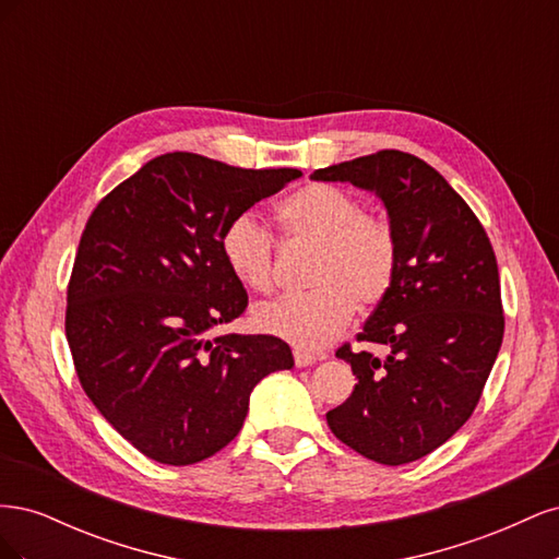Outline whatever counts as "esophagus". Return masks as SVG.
<instances>
[{
    "label": "esophagus",
    "instance_id": "obj_1",
    "mask_svg": "<svg viewBox=\"0 0 559 559\" xmlns=\"http://www.w3.org/2000/svg\"><path fill=\"white\" fill-rule=\"evenodd\" d=\"M294 361H296V366L298 368H306V366H312L314 361H317V357L314 354H308V352H294Z\"/></svg>",
    "mask_w": 559,
    "mask_h": 559
}]
</instances>
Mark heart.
<instances>
[{
	"instance_id": "obj_1",
	"label": "heart",
	"mask_w": 559,
	"mask_h": 559,
	"mask_svg": "<svg viewBox=\"0 0 559 559\" xmlns=\"http://www.w3.org/2000/svg\"><path fill=\"white\" fill-rule=\"evenodd\" d=\"M277 222L289 242L314 245L306 296H284L251 312L259 331L317 352L343 333L357 310H370L392 289L399 263L394 228L366 214L361 202L331 183H308L284 198ZM228 273L251 292L273 286V238L257 216H233L218 238Z\"/></svg>"
}]
</instances>
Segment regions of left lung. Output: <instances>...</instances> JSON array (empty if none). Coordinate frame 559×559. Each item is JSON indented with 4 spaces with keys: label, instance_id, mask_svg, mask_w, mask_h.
<instances>
[{
    "label": "left lung",
    "instance_id": "left-lung-1",
    "mask_svg": "<svg viewBox=\"0 0 559 559\" xmlns=\"http://www.w3.org/2000/svg\"><path fill=\"white\" fill-rule=\"evenodd\" d=\"M376 193L399 245L392 289L359 341L335 352L357 376L326 413L337 441L378 464H408L441 448L471 417L503 337L499 267L476 214L431 165L378 151L310 175Z\"/></svg>",
    "mask_w": 559,
    "mask_h": 559
}]
</instances>
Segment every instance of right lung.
Here are the masks:
<instances>
[{
	"label": "right lung",
	"instance_id": "1",
	"mask_svg": "<svg viewBox=\"0 0 559 559\" xmlns=\"http://www.w3.org/2000/svg\"><path fill=\"white\" fill-rule=\"evenodd\" d=\"M302 173L163 154L99 202L67 289V343L83 392L148 460L189 466L240 433L249 396L294 366L273 335L212 329L247 308L218 251L233 216Z\"/></svg>",
	"mask_w": 559,
	"mask_h": 559
}]
</instances>
